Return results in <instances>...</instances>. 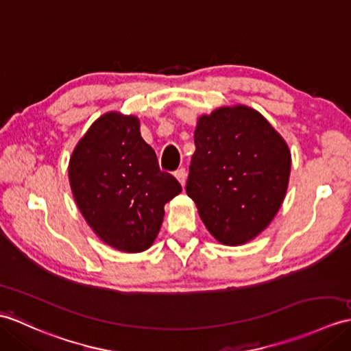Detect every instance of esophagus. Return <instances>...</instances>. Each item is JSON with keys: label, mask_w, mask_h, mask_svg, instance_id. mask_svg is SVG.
I'll use <instances>...</instances> for the list:
<instances>
[{"label": "esophagus", "mask_w": 351, "mask_h": 351, "mask_svg": "<svg viewBox=\"0 0 351 351\" xmlns=\"http://www.w3.org/2000/svg\"><path fill=\"white\" fill-rule=\"evenodd\" d=\"M175 176H176V179L179 181V184H181V185L184 186V185H185V181H186V170H185L184 167L178 169L176 172H175Z\"/></svg>", "instance_id": "1"}]
</instances>
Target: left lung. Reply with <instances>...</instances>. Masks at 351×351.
Masks as SVG:
<instances>
[{
	"instance_id": "1",
	"label": "left lung",
	"mask_w": 351,
	"mask_h": 351,
	"mask_svg": "<svg viewBox=\"0 0 351 351\" xmlns=\"http://www.w3.org/2000/svg\"><path fill=\"white\" fill-rule=\"evenodd\" d=\"M186 194L203 224L224 245L262 233L286 197L291 156L286 141L257 110L219 108L197 119Z\"/></svg>"
}]
</instances>
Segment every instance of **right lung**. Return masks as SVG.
I'll return each instance as SVG.
<instances>
[{
    "label": "right lung",
    "mask_w": 351,
    "mask_h": 351,
    "mask_svg": "<svg viewBox=\"0 0 351 351\" xmlns=\"http://www.w3.org/2000/svg\"><path fill=\"white\" fill-rule=\"evenodd\" d=\"M73 197L85 221L109 247L142 252L156 241L165 205L182 191L161 172L133 115L104 113L80 138L69 162Z\"/></svg>",
    "instance_id": "obj_1"
}]
</instances>
